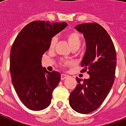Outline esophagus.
Instances as JSON below:
<instances>
[{"mask_svg":"<svg viewBox=\"0 0 126 126\" xmlns=\"http://www.w3.org/2000/svg\"><path fill=\"white\" fill-rule=\"evenodd\" d=\"M67 75H65V74H62L61 75V80H65V79H67Z\"/></svg>","mask_w":126,"mask_h":126,"instance_id":"obj_1","label":"esophagus"}]
</instances>
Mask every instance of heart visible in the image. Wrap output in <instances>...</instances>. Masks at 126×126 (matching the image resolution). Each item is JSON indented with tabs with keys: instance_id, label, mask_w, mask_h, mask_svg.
Returning a JSON list of instances; mask_svg holds the SVG:
<instances>
[{
	"instance_id": "obj_1",
	"label": "heart",
	"mask_w": 126,
	"mask_h": 126,
	"mask_svg": "<svg viewBox=\"0 0 126 126\" xmlns=\"http://www.w3.org/2000/svg\"><path fill=\"white\" fill-rule=\"evenodd\" d=\"M66 39L67 42L69 43V46L73 49H79L80 45L82 44V39L81 34L78 32L77 31H72L69 32V34H67L66 36ZM57 38L56 36H54L52 38V39L50 41L49 43V48L50 49H53L55 47L56 44H57ZM71 62L68 61H61V65L63 67H66L67 65L71 64Z\"/></svg>"
}]
</instances>
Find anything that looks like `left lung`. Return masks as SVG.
<instances>
[{"label": "left lung", "mask_w": 126, "mask_h": 126, "mask_svg": "<svg viewBox=\"0 0 126 126\" xmlns=\"http://www.w3.org/2000/svg\"><path fill=\"white\" fill-rule=\"evenodd\" d=\"M82 32L86 51L81 73L87 72L88 79L76 78L78 84L69 95V104L74 110L88 114L95 110L105 99L115 79L116 53L110 36L97 23L80 24L75 27Z\"/></svg>", "instance_id": "left-lung-1"}]
</instances>
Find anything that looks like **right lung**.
<instances>
[{
  "label": "right lung",
  "instance_id": "add662e5",
  "mask_svg": "<svg viewBox=\"0 0 126 126\" xmlns=\"http://www.w3.org/2000/svg\"><path fill=\"white\" fill-rule=\"evenodd\" d=\"M67 25L65 22L32 21L13 43L10 62L13 86L21 102L32 110H41L50 105L53 90L60 82V74L42 68L41 60L53 36Z\"/></svg>",
  "mask_w": 126,
  "mask_h": 126
}]
</instances>
